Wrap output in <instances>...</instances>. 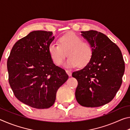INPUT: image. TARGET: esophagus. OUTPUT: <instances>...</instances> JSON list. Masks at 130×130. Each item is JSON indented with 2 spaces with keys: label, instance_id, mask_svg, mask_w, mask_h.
<instances>
[{
  "label": "esophagus",
  "instance_id": "34e87169",
  "mask_svg": "<svg viewBox=\"0 0 130 130\" xmlns=\"http://www.w3.org/2000/svg\"><path fill=\"white\" fill-rule=\"evenodd\" d=\"M66 72H67V73L68 74V76H72V72L70 71V70H66Z\"/></svg>",
  "mask_w": 130,
  "mask_h": 130
}]
</instances>
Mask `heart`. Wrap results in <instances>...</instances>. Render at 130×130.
Masks as SVG:
<instances>
[{
    "mask_svg": "<svg viewBox=\"0 0 130 130\" xmlns=\"http://www.w3.org/2000/svg\"><path fill=\"white\" fill-rule=\"evenodd\" d=\"M49 54L55 65H62L67 56L65 63L68 68H82L87 65L93 57V50L91 43L84 41L73 32H68L58 39V45L49 46Z\"/></svg>",
    "mask_w": 130,
    "mask_h": 130,
    "instance_id": "heart-1",
    "label": "heart"
}]
</instances>
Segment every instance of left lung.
Segmentation results:
<instances>
[{
  "label": "left lung",
  "instance_id": "left-lung-1",
  "mask_svg": "<svg viewBox=\"0 0 130 130\" xmlns=\"http://www.w3.org/2000/svg\"><path fill=\"white\" fill-rule=\"evenodd\" d=\"M81 33L91 43L93 54L86 67L72 73L78 81L76 99L84 107L102 106L113 99L120 88L124 61L119 47L105 34L95 30Z\"/></svg>",
  "mask_w": 130,
  "mask_h": 130
}]
</instances>
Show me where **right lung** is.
I'll list each match as a JSON object with an SVG mask.
<instances>
[{"label":"right lung","mask_w":130,"mask_h":130,"mask_svg":"<svg viewBox=\"0 0 130 130\" xmlns=\"http://www.w3.org/2000/svg\"><path fill=\"white\" fill-rule=\"evenodd\" d=\"M52 34L42 30L30 32L14 44L7 60L8 82L15 96L35 108L52 106L57 90L69 77L50 58Z\"/></svg>","instance_id":"right-lung-1"}]
</instances>
